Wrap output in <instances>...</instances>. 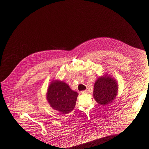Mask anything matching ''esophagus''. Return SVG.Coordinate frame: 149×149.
I'll use <instances>...</instances> for the list:
<instances>
[{"mask_svg": "<svg viewBox=\"0 0 149 149\" xmlns=\"http://www.w3.org/2000/svg\"><path fill=\"white\" fill-rule=\"evenodd\" d=\"M81 93L82 94H85V93H87V90H85V91H83L81 92Z\"/></svg>", "mask_w": 149, "mask_h": 149, "instance_id": "esophagus-1", "label": "esophagus"}]
</instances>
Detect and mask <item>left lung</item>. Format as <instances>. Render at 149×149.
<instances>
[{"label":"left lung","instance_id":"left-lung-1","mask_svg":"<svg viewBox=\"0 0 149 149\" xmlns=\"http://www.w3.org/2000/svg\"><path fill=\"white\" fill-rule=\"evenodd\" d=\"M117 90V83L113 78L109 76L101 77L95 83L93 97L98 104L106 105L113 101Z\"/></svg>","mask_w":149,"mask_h":149}]
</instances>
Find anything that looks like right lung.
<instances>
[{"mask_svg":"<svg viewBox=\"0 0 149 149\" xmlns=\"http://www.w3.org/2000/svg\"><path fill=\"white\" fill-rule=\"evenodd\" d=\"M78 95V93L72 91L65 83L55 81L49 85L47 97L53 109L66 114L74 108Z\"/></svg>","mask_w":149,"mask_h":149,"instance_id":"1","label":"right lung"}]
</instances>
